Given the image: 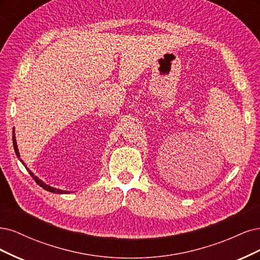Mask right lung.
<instances>
[{
    "label": "right lung",
    "instance_id": "obj_1",
    "mask_svg": "<svg viewBox=\"0 0 260 260\" xmlns=\"http://www.w3.org/2000/svg\"><path fill=\"white\" fill-rule=\"evenodd\" d=\"M13 145H14V149H15V152H16V155H17L18 157L20 156L19 155V152H18V148H17V144H16V138H15V131H13ZM20 162L24 165V163L22 162V160H20ZM24 167H26L27 169V171H29V174L31 175V177L36 180V182L38 183V185L40 186V187H42L43 189H45V190H47V191H49V192H53V193H58V194H61V193H69V191H62V190H60V189H56V188H53V187H51V186H48V185H46L45 182H43L42 181L41 179H39L37 176H35V174H33L28 167L24 165Z\"/></svg>",
    "mask_w": 260,
    "mask_h": 260
}]
</instances>
